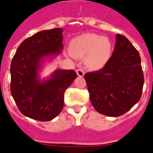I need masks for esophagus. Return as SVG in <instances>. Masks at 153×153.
Wrapping results in <instances>:
<instances>
[{
  "label": "esophagus",
  "mask_w": 153,
  "mask_h": 153,
  "mask_svg": "<svg viewBox=\"0 0 153 153\" xmlns=\"http://www.w3.org/2000/svg\"><path fill=\"white\" fill-rule=\"evenodd\" d=\"M76 74H77V75L79 76L82 77V76H84V71L82 69H78V70H76Z\"/></svg>",
  "instance_id": "obj_1"
}]
</instances>
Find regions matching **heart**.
<instances>
[{
    "label": "heart",
    "mask_w": 153,
    "mask_h": 153,
    "mask_svg": "<svg viewBox=\"0 0 153 153\" xmlns=\"http://www.w3.org/2000/svg\"><path fill=\"white\" fill-rule=\"evenodd\" d=\"M71 50L75 56H89L90 63L98 65L108 59L111 51V44L106 37L94 33H86L73 40Z\"/></svg>",
    "instance_id": "obj_1"
}]
</instances>
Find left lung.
Segmentation results:
<instances>
[{"label":"left lung","mask_w":153,"mask_h":153,"mask_svg":"<svg viewBox=\"0 0 153 153\" xmlns=\"http://www.w3.org/2000/svg\"><path fill=\"white\" fill-rule=\"evenodd\" d=\"M84 78L96 110L108 117L122 116L141 98L144 76L140 53L126 36L117 34L111 57Z\"/></svg>","instance_id":"obj_1"}]
</instances>
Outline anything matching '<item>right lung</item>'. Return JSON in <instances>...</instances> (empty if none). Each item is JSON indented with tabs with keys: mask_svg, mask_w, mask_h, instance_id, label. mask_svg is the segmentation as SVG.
Instances as JSON below:
<instances>
[{
	"mask_svg": "<svg viewBox=\"0 0 153 153\" xmlns=\"http://www.w3.org/2000/svg\"><path fill=\"white\" fill-rule=\"evenodd\" d=\"M63 30H46L20 44L10 63V92L24 116L42 122L50 121L61 112L64 92L77 77L73 70H56L49 79L40 81L38 71L44 58L60 54Z\"/></svg>",
	"mask_w": 153,
	"mask_h": 153,
	"instance_id": "add662e5",
	"label": "right lung"
}]
</instances>
